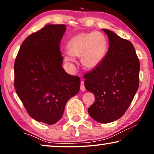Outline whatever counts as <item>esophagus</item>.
<instances>
[{
    "mask_svg": "<svg viewBox=\"0 0 154 154\" xmlns=\"http://www.w3.org/2000/svg\"><path fill=\"white\" fill-rule=\"evenodd\" d=\"M85 85H84V81H81V91H85Z\"/></svg>",
    "mask_w": 154,
    "mask_h": 154,
    "instance_id": "obj_1",
    "label": "esophagus"
}]
</instances>
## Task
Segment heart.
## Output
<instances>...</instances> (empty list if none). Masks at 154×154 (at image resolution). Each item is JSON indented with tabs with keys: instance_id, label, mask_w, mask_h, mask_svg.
<instances>
[{
	"instance_id": "b5f03b06",
	"label": "heart",
	"mask_w": 154,
	"mask_h": 154,
	"mask_svg": "<svg viewBox=\"0 0 154 154\" xmlns=\"http://www.w3.org/2000/svg\"><path fill=\"white\" fill-rule=\"evenodd\" d=\"M68 54L63 57L69 66L73 58L80 57L81 63L86 69H93L100 65L106 56L107 43L104 35L98 31L81 33L74 35L66 44Z\"/></svg>"
}]
</instances>
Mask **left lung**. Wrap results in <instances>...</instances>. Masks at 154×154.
Returning a JSON list of instances; mask_svg holds the SVG:
<instances>
[{
    "label": "left lung",
    "instance_id": "8db88e82",
    "mask_svg": "<svg viewBox=\"0 0 154 154\" xmlns=\"http://www.w3.org/2000/svg\"><path fill=\"white\" fill-rule=\"evenodd\" d=\"M109 50L102 63L84 75L88 91L95 102L88 111L94 121L108 123L119 119L139 88L140 64L132 43L108 29Z\"/></svg>",
    "mask_w": 154,
    "mask_h": 154
}]
</instances>
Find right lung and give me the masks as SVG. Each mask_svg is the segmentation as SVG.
<instances>
[{
    "label": "right lung",
    "mask_w": 154,
    "mask_h": 154,
    "mask_svg": "<svg viewBox=\"0 0 154 154\" xmlns=\"http://www.w3.org/2000/svg\"><path fill=\"white\" fill-rule=\"evenodd\" d=\"M64 24H48L21 45L14 66V88L29 116L53 125L60 121L69 99L80 90V78L62 66L60 45Z\"/></svg>",
    "instance_id": "right-lung-1"
}]
</instances>
